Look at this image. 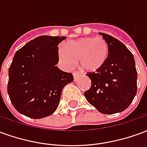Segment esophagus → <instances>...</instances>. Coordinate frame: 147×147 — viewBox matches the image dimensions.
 I'll list each match as a JSON object with an SVG mask.
<instances>
[{
	"mask_svg": "<svg viewBox=\"0 0 147 147\" xmlns=\"http://www.w3.org/2000/svg\"><path fill=\"white\" fill-rule=\"evenodd\" d=\"M80 76H81V74H80L79 71H74V72H73L74 80H76L77 79H78V78H79Z\"/></svg>",
	"mask_w": 147,
	"mask_h": 147,
	"instance_id": "1",
	"label": "esophagus"
}]
</instances>
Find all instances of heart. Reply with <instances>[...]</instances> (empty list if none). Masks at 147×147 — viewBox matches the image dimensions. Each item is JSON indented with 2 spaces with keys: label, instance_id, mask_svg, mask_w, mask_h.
<instances>
[{
  "label": "heart",
  "instance_id": "heart-1",
  "mask_svg": "<svg viewBox=\"0 0 147 147\" xmlns=\"http://www.w3.org/2000/svg\"><path fill=\"white\" fill-rule=\"evenodd\" d=\"M108 54V44L102 37H86L67 42L59 51V58L68 68L79 61L82 70L95 72L103 67Z\"/></svg>",
  "mask_w": 147,
  "mask_h": 147
}]
</instances>
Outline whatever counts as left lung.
I'll list each match as a JSON object with an SVG mask.
<instances>
[{"instance_id": "left-lung-1", "label": "left lung", "mask_w": 147, "mask_h": 147, "mask_svg": "<svg viewBox=\"0 0 147 147\" xmlns=\"http://www.w3.org/2000/svg\"><path fill=\"white\" fill-rule=\"evenodd\" d=\"M99 34L108 44V57L101 69L86 74L91 86L84 96L102 113H120L129 106L137 92L135 59L118 39L107 34Z\"/></svg>"}]
</instances>
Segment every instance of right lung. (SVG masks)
<instances>
[{"instance_id":"obj_1","label":"right lung","mask_w":147,"mask_h":147,"mask_svg":"<svg viewBox=\"0 0 147 147\" xmlns=\"http://www.w3.org/2000/svg\"><path fill=\"white\" fill-rule=\"evenodd\" d=\"M66 37L42 35L20 49L8 69V94L15 109L26 117L41 119L57 109L72 74L59 69L57 45Z\"/></svg>"}]
</instances>
